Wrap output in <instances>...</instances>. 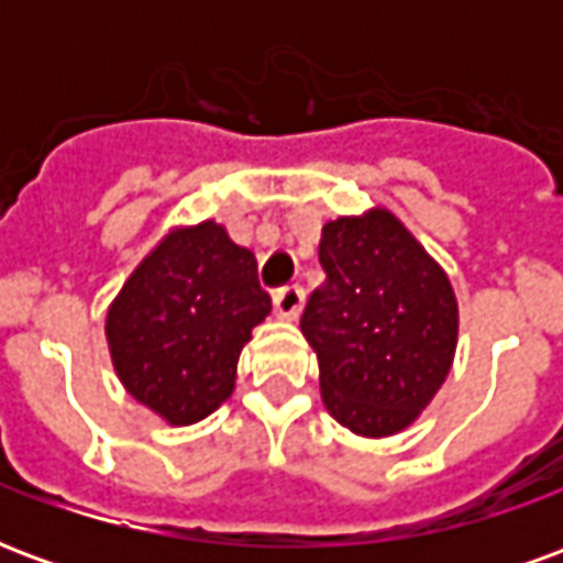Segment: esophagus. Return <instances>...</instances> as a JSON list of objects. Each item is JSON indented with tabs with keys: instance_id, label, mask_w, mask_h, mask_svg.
<instances>
[{
	"instance_id": "obj_1",
	"label": "esophagus",
	"mask_w": 563,
	"mask_h": 563,
	"mask_svg": "<svg viewBox=\"0 0 563 563\" xmlns=\"http://www.w3.org/2000/svg\"><path fill=\"white\" fill-rule=\"evenodd\" d=\"M301 307H305V289L298 283H289L274 292V310L280 319H298Z\"/></svg>"
}]
</instances>
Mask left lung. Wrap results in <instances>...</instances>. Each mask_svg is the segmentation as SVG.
Segmentation results:
<instances>
[{
    "label": "left lung",
    "mask_w": 563,
    "mask_h": 563,
    "mask_svg": "<svg viewBox=\"0 0 563 563\" xmlns=\"http://www.w3.org/2000/svg\"><path fill=\"white\" fill-rule=\"evenodd\" d=\"M319 262L325 283L307 298L301 331L322 401L353 434H398L452 367L459 301L446 271L386 208L325 222Z\"/></svg>",
    "instance_id": "1"
}]
</instances>
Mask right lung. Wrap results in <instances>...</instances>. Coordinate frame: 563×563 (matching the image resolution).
<instances>
[{"label": "right lung", "mask_w": 563, "mask_h": 563, "mask_svg": "<svg viewBox=\"0 0 563 563\" xmlns=\"http://www.w3.org/2000/svg\"><path fill=\"white\" fill-rule=\"evenodd\" d=\"M268 313L256 256L208 220L150 250L108 307L104 334L129 395L168 424H192L232 395L241 350Z\"/></svg>", "instance_id": "1"}]
</instances>
